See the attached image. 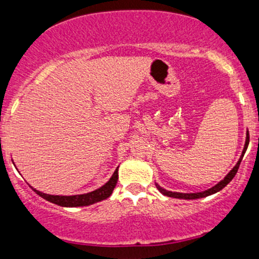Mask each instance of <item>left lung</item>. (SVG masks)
<instances>
[{
    "mask_svg": "<svg viewBox=\"0 0 259 259\" xmlns=\"http://www.w3.org/2000/svg\"><path fill=\"white\" fill-rule=\"evenodd\" d=\"M248 142H249V135H248V132H247V138H246V144H245V147H243L242 154H241V157H240L239 162L236 163V165H235V167H234L233 169H231V170H230V173H229V174L227 175V177H225L224 179H223V180L221 181V183H218V184H217L215 186H213V187H210V189L206 190V191H202V192H196V194H180V192H171V191H167V190H164V189H163V187H160V186L158 185V184H156L157 189H158L159 191L162 192L163 195L168 196V197H174V198H184V200H195V198H202V197H206V196L213 195V194H215V192L221 191L222 189H224V187L227 186L228 184L230 183V181L234 179V177H235V175H236L237 170H239L240 163H241V160H242V157H243V154H245L246 150H247Z\"/></svg>",
    "mask_w": 259,
    "mask_h": 259,
    "instance_id": "8db88e82",
    "label": "left lung"
}]
</instances>
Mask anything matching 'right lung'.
Wrapping results in <instances>:
<instances>
[{"label": "right lung", "instance_id": "add662e5", "mask_svg": "<svg viewBox=\"0 0 259 259\" xmlns=\"http://www.w3.org/2000/svg\"><path fill=\"white\" fill-rule=\"evenodd\" d=\"M118 181V168L115 169V171L113 173L112 178L107 184H105L102 187H100L99 190H95V191L89 192V194L84 195H75V196H55V195H47L44 192L37 191L34 189V191L37 195H40L41 197L45 200L52 202V203L58 204V206L63 207H81V206H89V204L96 203L102 200H106L107 197L112 195L113 190H114L115 185H117Z\"/></svg>", "mask_w": 259, "mask_h": 259}]
</instances>
